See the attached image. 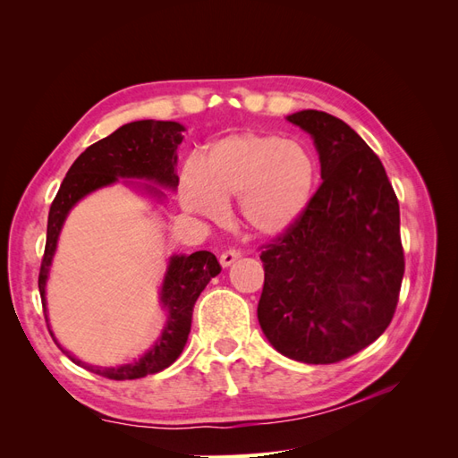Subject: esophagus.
Wrapping results in <instances>:
<instances>
[{"mask_svg": "<svg viewBox=\"0 0 458 458\" xmlns=\"http://www.w3.org/2000/svg\"><path fill=\"white\" fill-rule=\"evenodd\" d=\"M239 258H241V252H239V250H225L224 254L219 256V263H221V266H224V267H229L231 263H234Z\"/></svg>", "mask_w": 458, "mask_h": 458, "instance_id": "esophagus-1", "label": "esophagus"}]
</instances>
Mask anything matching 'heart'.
<instances>
[{
    "label": "heart",
    "mask_w": 458,
    "mask_h": 458,
    "mask_svg": "<svg viewBox=\"0 0 458 458\" xmlns=\"http://www.w3.org/2000/svg\"><path fill=\"white\" fill-rule=\"evenodd\" d=\"M317 168L300 143L259 131L231 133L214 141L200 164L191 160L179 182L185 210L221 219L227 200L239 199V214L258 237L293 229L313 197Z\"/></svg>",
    "instance_id": "b5f03b06"
}]
</instances>
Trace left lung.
Instances as JSON below:
<instances>
[{
	"label": "left lung",
	"mask_w": 458,
	"mask_h": 458,
	"mask_svg": "<svg viewBox=\"0 0 458 458\" xmlns=\"http://www.w3.org/2000/svg\"><path fill=\"white\" fill-rule=\"evenodd\" d=\"M286 120L311 135L323 183L259 256L258 321L284 357L338 363L392 323L405 273L399 202L380 158L348 123L321 110Z\"/></svg>",
	"instance_id": "1"
}]
</instances>
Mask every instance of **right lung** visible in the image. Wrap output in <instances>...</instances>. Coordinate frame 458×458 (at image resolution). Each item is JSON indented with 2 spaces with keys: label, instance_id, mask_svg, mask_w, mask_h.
<instances>
[{
  "label": "right lung",
  "instance_id": "1",
  "mask_svg": "<svg viewBox=\"0 0 458 458\" xmlns=\"http://www.w3.org/2000/svg\"><path fill=\"white\" fill-rule=\"evenodd\" d=\"M185 128L177 122H162V120H140L130 122L126 126L118 128L105 140L93 143L74 160L63 179L61 189L55 197L49 217H47V241L46 252L39 267V296L44 306L46 323L49 335L55 340L53 330L47 318V300H46V284L49 279L51 261L57 250V241L61 229L64 225L66 216L72 208L88 197L89 192L116 183L118 179H145L150 183H140L141 191L158 200L164 199V192L152 182L160 187L177 189L179 177L175 174L177 164V145L183 141ZM221 266L216 256L208 250H200L191 256L179 254L172 256L168 269H165L162 288H160V303L168 311V318L160 332L158 340L152 348L143 353L137 361L126 363L120 367H97L80 361L71 352L61 348V344H55L72 359V363L84 367L99 377L110 380H135L148 377V374L160 372L168 369L175 359L182 355L192 321V308L199 300L206 284L219 275Z\"/></svg>",
  "mask_w": 458,
  "mask_h": 458
}]
</instances>
